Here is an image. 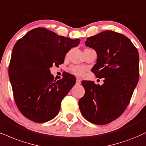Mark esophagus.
<instances>
[{
  "label": "esophagus",
  "instance_id": "1",
  "mask_svg": "<svg viewBox=\"0 0 146 146\" xmlns=\"http://www.w3.org/2000/svg\"><path fill=\"white\" fill-rule=\"evenodd\" d=\"M81 83V81H80V80H79V79H76V84L77 85H79V84H80Z\"/></svg>",
  "mask_w": 146,
  "mask_h": 146
}]
</instances>
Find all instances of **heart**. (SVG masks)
<instances>
[{"label": "heart", "instance_id": "b5f03b06", "mask_svg": "<svg viewBox=\"0 0 146 146\" xmlns=\"http://www.w3.org/2000/svg\"><path fill=\"white\" fill-rule=\"evenodd\" d=\"M70 70L74 75L78 77H81L84 75L86 69L82 66H73L71 68Z\"/></svg>", "mask_w": 146, "mask_h": 146}]
</instances>
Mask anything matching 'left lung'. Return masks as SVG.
Returning a JSON list of instances; mask_svg holds the SVG:
<instances>
[{
  "label": "left lung",
  "instance_id": "obj_1",
  "mask_svg": "<svg viewBox=\"0 0 146 146\" xmlns=\"http://www.w3.org/2000/svg\"><path fill=\"white\" fill-rule=\"evenodd\" d=\"M84 43L98 55L91 71L104 80L102 85L82 81L85 93L79 108L90 123L106 125L118 118L130 102L139 79V53L128 38L111 30L87 38Z\"/></svg>",
  "mask_w": 146,
  "mask_h": 146
}]
</instances>
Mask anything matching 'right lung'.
Here are the masks:
<instances>
[{
	"label": "right lung",
	"mask_w": 146,
	"mask_h": 146,
	"mask_svg": "<svg viewBox=\"0 0 146 146\" xmlns=\"http://www.w3.org/2000/svg\"><path fill=\"white\" fill-rule=\"evenodd\" d=\"M80 41L37 28L15 43L9 76L16 105L27 118L42 123L58 114L61 102L76 83V78L66 74L62 80H54L50 68L62 64L66 54Z\"/></svg>",
	"instance_id": "right-lung-1"
}]
</instances>
